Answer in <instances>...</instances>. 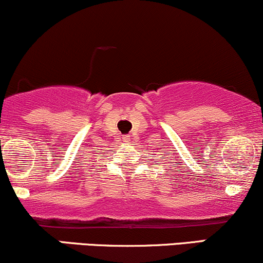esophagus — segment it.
<instances>
[{
  "mask_svg": "<svg viewBox=\"0 0 263 263\" xmlns=\"http://www.w3.org/2000/svg\"><path fill=\"white\" fill-rule=\"evenodd\" d=\"M123 141H125V142H128V141H129L128 136H125V137H123Z\"/></svg>",
  "mask_w": 263,
  "mask_h": 263,
  "instance_id": "34e87169",
  "label": "esophagus"
}]
</instances>
